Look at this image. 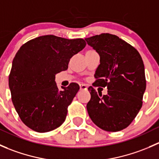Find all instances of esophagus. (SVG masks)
Masks as SVG:
<instances>
[{
	"mask_svg": "<svg viewBox=\"0 0 159 159\" xmlns=\"http://www.w3.org/2000/svg\"><path fill=\"white\" fill-rule=\"evenodd\" d=\"M88 89V86L85 84H80V89L81 90H86Z\"/></svg>",
	"mask_w": 159,
	"mask_h": 159,
	"instance_id": "34e87169",
	"label": "esophagus"
}]
</instances>
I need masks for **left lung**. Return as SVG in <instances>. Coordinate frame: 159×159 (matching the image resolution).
<instances>
[{"label":"left lung","mask_w":159,"mask_h":159,"mask_svg":"<svg viewBox=\"0 0 159 159\" xmlns=\"http://www.w3.org/2000/svg\"><path fill=\"white\" fill-rule=\"evenodd\" d=\"M100 55L95 81L89 91L87 110L93 122L107 131L125 129L137 116L146 89L145 66L139 51L118 36L103 33L85 38ZM107 87L102 96L94 87Z\"/></svg>","instance_id":"obj_1"}]
</instances>
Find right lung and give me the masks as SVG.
Listing matches in <instances>:
<instances>
[{
  "instance_id": "right-lung-1",
  "label": "right lung",
  "mask_w": 159,
  "mask_h": 159,
  "mask_svg": "<svg viewBox=\"0 0 159 159\" xmlns=\"http://www.w3.org/2000/svg\"><path fill=\"white\" fill-rule=\"evenodd\" d=\"M82 38L44 35L30 40L16 53L9 75L11 100L20 120L38 132L54 130L65 121L80 87L59 89L55 75L68 69L70 59L84 48Z\"/></svg>"
}]
</instances>
